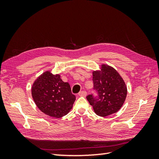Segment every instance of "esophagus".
Segmentation results:
<instances>
[{"instance_id":"1","label":"esophagus","mask_w":159,"mask_h":159,"mask_svg":"<svg viewBox=\"0 0 159 159\" xmlns=\"http://www.w3.org/2000/svg\"><path fill=\"white\" fill-rule=\"evenodd\" d=\"M79 96H82V97H85L87 96V92H85V91H82V92H79Z\"/></svg>"}]
</instances>
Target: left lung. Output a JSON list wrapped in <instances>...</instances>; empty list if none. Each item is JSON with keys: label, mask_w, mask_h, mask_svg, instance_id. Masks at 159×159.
<instances>
[{"label": "left lung", "mask_w": 159, "mask_h": 159, "mask_svg": "<svg viewBox=\"0 0 159 159\" xmlns=\"http://www.w3.org/2000/svg\"><path fill=\"white\" fill-rule=\"evenodd\" d=\"M93 94L86 98L98 116L105 117L117 112L126 100L127 87L124 80L113 67L102 65L100 71L93 72Z\"/></svg>", "instance_id": "left-lung-1"}]
</instances>
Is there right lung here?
Wrapping results in <instances>:
<instances>
[{"mask_svg": "<svg viewBox=\"0 0 159 159\" xmlns=\"http://www.w3.org/2000/svg\"><path fill=\"white\" fill-rule=\"evenodd\" d=\"M31 93L39 109L56 118L68 113L76 100L69 83L63 82L59 74L54 75L50 71L43 72L35 80Z\"/></svg>", "mask_w": 159, "mask_h": 159, "instance_id": "add662e5", "label": "right lung"}]
</instances>
